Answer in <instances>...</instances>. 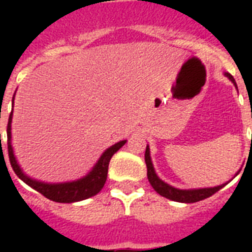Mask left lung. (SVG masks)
Segmentation results:
<instances>
[{
	"label": "left lung",
	"instance_id": "obj_1",
	"mask_svg": "<svg viewBox=\"0 0 252 252\" xmlns=\"http://www.w3.org/2000/svg\"><path fill=\"white\" fill-rule=\"evenodd\" d=\"M224 75L231 81V82L236 86V82L233 77L229 72H224ZM238 89V88H236ZM252 144V143H251ZM144 159H146V164H147V178L150 181V184L154 188V190L160 194L162 197H166L171 201H177V202H185V204H190V202H197V201L205 200L208 197H211L212 194H215L216 191L224 188L227 184H222V185L213 186V188H200V189H178L174 186L166 184L164 181H162L158 177V174L155 173L154 169L153 160H151V155H150V147H146V154H144ZM240 171V170H239ZM239 171L235 175L239 174Z\"/></svg>",
	"mask_w": 252,
	"mask_h": 252
}]
</instances>
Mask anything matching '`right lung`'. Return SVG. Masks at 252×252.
Returning a JSON list of instances; mask_svg holds the SVG:
<instances>
[{"mask_svg": "<svg viewBox=\"0 0 252 252\" xmlns=\"http://www.w3.org/2000/svg\"><path fill=\"white\" fill-rule=\"evenodd\" d=\"M12 119H13V110L10 112V116H9L6 133H8L9 160H10V164L13 167L14 173L17 174L20 180L24 181L25 184L31 186L32 189L37 190L39 193L47 197L48 200L55 201V202H64V204L78 202V201L86 200L89 197H93L97 193H99L101 189L104 188L105 181H106V177H108V166H109L110 158L113 157V154L117 153L126 143V140H121V142H117L113 146H110L109 148H106L102 153V155L99 157L98 160H97V163L93 166V169L79 180L70 181V182H58V184L43 182V181L31 178L30 175L25 174L19 162H17V159H16L13 146H12Z\"/></svg>", "mask_w": 252, "mask_h": 252, "instance_id": "obj_1", "label": "right lung"}]
</instances>
